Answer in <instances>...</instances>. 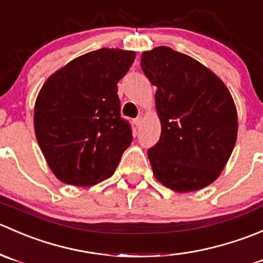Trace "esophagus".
<instances>
[{"label":"esophagus","mask_w":263,"mask_h":263,"mask_svg":"<svg viewBox=\"0 0 263 263\" xmlns=\"http://www.w3.org/2000/svg\"><path fill=\"white\" fill-rule=\"evenodd\" d=\"M134 123L136 124V127L139 128V127L141 126V123H142V117H137V118L134 121Z\"/></svg>","instance_id":"1"}]
</instances>
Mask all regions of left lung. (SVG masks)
<instances>
[{"instance_id":"1","label":"left lung","mask_w":263,"mask_h":263,"mask_svg":"<svg viewBox=\"0 0 263 263\" xmlns=\"http://www.w3.org/2000/svg\"><path fill=\"white\" fill-rule=\"evenodd\" d=\"M161 124L147 151L154 177L176 192L202 190L219 178L238 135L235 103L227 85L195 58L169 47L141 54Z\"/></svg>"}]
</instances>
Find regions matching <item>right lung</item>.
<instances>
[{"instance_id":"right-lung-1","label":"right lung","mask_w":263,"mask_h":263,"mask_svg":"<svg viewBox=\"0 0 263 263\" xmlns=\"http://www.w3.org/2000/svg\"><path fill=\"white\" fill-rule=\"evenodd\" d=\"M134 50L102 48L76 57L47 79L34 105V131L58 181L89 187L109 178L132 142L119 115L117 82Z\"/></svg>"}]
</instances>
